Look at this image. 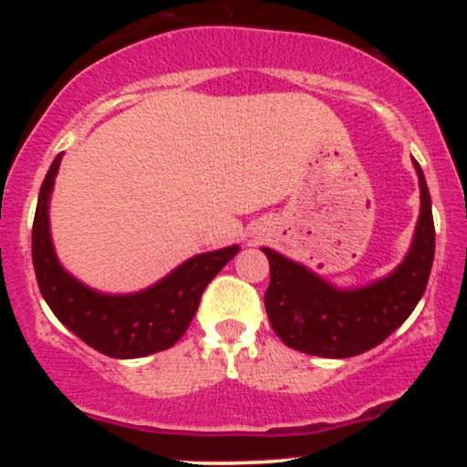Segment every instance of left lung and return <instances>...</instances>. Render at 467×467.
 Masks as SVG:
<instances>
[{"mask_svg":"<svg viewBox=\"0 0 467 467\" xmlns=\"http://www.w3.org/2000/svg\"><path fill=\"white\" fill-rule=\"evenodd\" d=\"M420 217L410 248L387 276L360 287H336L307 265L261 248L270 261L265 312L272 329L292 349L320 358H351L384 342L420 303L435 259L432 203L421 166Z\"/></svg>","mask_w":467,"mask_h":467,"instance_id":"obj_1","label":"left lung"}]
</instances>
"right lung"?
Wrapping results in <instances>:
<instances>
[{
	"label": "right lung",
	"mask_w": 467,
	"mask_h": 467,
	"mask_svg": "<svg viewBox=\"0 0 467 467\" xmlns=\"http://www.w3.org/2000/svg\"><path fill=\"white\" fill-rule=\"evenodd\" d=\"M63 153L50 164L32 226V264L47 307L80 340L109 358L151 356L189 329L200 298L239 245L191 256L153 285L131 294H107L85 285L58 261L50 233V200Z\"/></svg>",
	"instance_id": "obj_1"
}]
</instances>
